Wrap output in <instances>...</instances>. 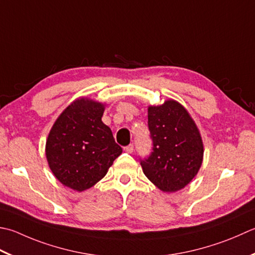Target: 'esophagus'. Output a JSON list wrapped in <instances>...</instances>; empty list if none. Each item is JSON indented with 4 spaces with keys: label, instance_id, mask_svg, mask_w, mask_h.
Wrapping results in <instances>:
<instances>
[{
    "label": "esophagus",
    "instance_id": "1",
    "mask_svg": "<svg viewBox=\"0 0 255 255\" xmlns=\"http://www.w3.org/2000/svg\"><path fill=\"white\" fill-rule=\"evenodd\" d=\"M124 150L126 151V152H128V153H132L133 152V144L132 143L128 144V146H126V147L124 148Z\"/></svg>",
    "mask_w": 255,
    "mask_h": 255
}]
</instances>
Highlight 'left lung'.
Wrapping results in <instances>:
<instances>
[{
  "label": "left lung",
  "instance_id": "obj_1",
  "mask_svg": "<svg viewBox=\"0 0 255 255\" xmlns=\"http://www.w3.org/2000/svg\"><path fill=\"white\" fill-rule=\"evenodd\" d=\"M148 128L152 151L140 159L143 173L162 191L180 190L202 163L203 143L196 124L182 105L167 101L149 106Z\"/></svg>",
  "mask_w": 255,
  "mask_h": 255
}]
</instances>
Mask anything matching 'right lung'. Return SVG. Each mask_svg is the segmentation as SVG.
I'll return each mask as SVG.
<instances>
[{
	"instance_id": "obj_1",
	"label": "right lung",
	"mask_w": 255,
	"mask_h": 255,
	"mask_svg": "<svg viewBox=\"0 0 255 255\" xmlns=\"http://www.w3.org/2000/svg\"><path fill=\"white\" fill-rule=\"evenodd\" d=\"M104 105L81 98L57 118L46 141V158L54 176L76 191L93 187L123 152L111 128L102 122Z\"/></svg>"
}]
</instances>
